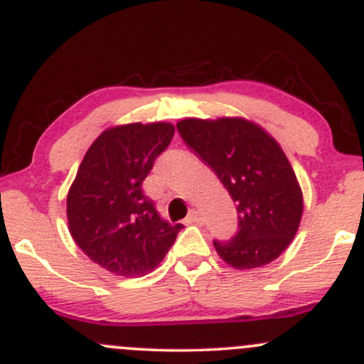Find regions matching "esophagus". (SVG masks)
<instances>
[{
  "label": "esophagus",
  "mask_w": 364,
  "mask_h": 364,
  "mask_svg": "<svg viewBox=\"0 0 364 364\" xmlns=\"http://www.w3.org/2000/svg\"><path fill=\"white\" fill-rule=\"evenodd\" d=\"M200 223V214L196 210H191L186 217V224H198Z\"/></svg>",
  "instance_id": "obj_1"
}]
</instances>
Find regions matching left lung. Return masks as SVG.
I'll return each mask as SVG.
<instances>
[{
  "label": "left lung",
  "instance_id": "obj_1",
  "mask_svg": "<svg viewBox=\"0 0 364 364\" xmlns=\"http://www.w3.org/2000/svg\"><path fill=\"white\" fill-rule=\"evenodd\" d=\"M176 127L236 203L240 231L228 243L214 241L217 255L236 270L279 258L299 229L303 191L277 140L240 116L186 118Z\"/></svg>",
  "mask_w": 364,
  "mask_h": 364
}]
</instances>
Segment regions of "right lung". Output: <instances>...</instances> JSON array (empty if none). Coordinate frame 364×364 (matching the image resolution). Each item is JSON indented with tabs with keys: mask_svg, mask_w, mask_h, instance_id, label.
Wrapping results in <instances>:
<instances>
[{
	"mask_svg": "<svg viewBox=\"0 0 364 364\" xmlns=\"http://www.w3.org/2000/svg\"><path fill=\"white\" fill-rule=\"evenodd\" d=\"M174 124L128 123L104 129L83 156L66 196L73 241L121 277H141L164 260L183 225L159 217L141 183L169 145Z\"/></svg>",
	"mask_w": 364,
	"mask_h": 364,
	"instance_id": "add662e5",
	"label": "right lung"
}]
</instances>
